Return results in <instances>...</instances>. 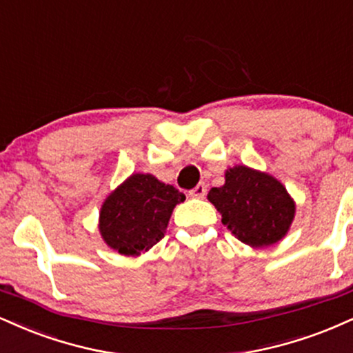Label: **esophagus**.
I'll list each match as a JSON object with an SVG mask.
<instances>
[{
  "instance_id": "34e87169",
  "label": "esophagus",
  "mask_w": 353,
  "mask_h": 353,
  "mask_svg": "<svg viewBox=\"0 0 353 353\" xmlns=\"http://www.w3.org/2000/svg\"><path fill=\"white\" fill-rule=\"evenodd\" d=\"M207 195V185L203 182H199L192 190H189V197L192 199H203Z\"/></svg>"
}]
</instances>
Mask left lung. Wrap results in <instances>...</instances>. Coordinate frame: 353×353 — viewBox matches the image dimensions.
<instances>
[{
  "label": "left lung",
  "instance_id": "8db88e82",
  "mask_svg": "<svg viewBox=\"0 0 353 353\" xmlns=\"http://www.w3.org/2000/svg\"><path fill=\"white\" fill-rule=\"evenodd\" d=\"M207 199L222 214L235 239L253 248L274 245L290 230L296 203L270 174L235 165L225 171V184L212 188Z\"/></svg>",
  "mask_w": 353,
  "mask_h": 353
}]
</instances>
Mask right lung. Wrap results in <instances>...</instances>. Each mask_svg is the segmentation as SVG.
Listing matches in <instances>:
<instances>
[{
    "mask_svg": "<svg viewBox=\"0 0 353 353\" xmlns=\"http://www.w3.org/2000/svg\"><path fill=\"white\" fill-rule=\"evenodd\" d=\"M184 201V194L151 174H131L101 205V239L120 254L138 256L163 239L174 207Z\"/></svg>",
    "mask_w": 353,
    "mask_h": 353,
    "instance_id": "add662e5",
    "label": "right lung"
}]
</instances>
